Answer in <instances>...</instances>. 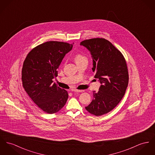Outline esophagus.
<instances>
[{"instance_id": "obj_1", "label": "esophagus", "mask_w": 155, "mask_h": 155, "mask_svg": "<svg viewBox=\"0 0 155 155\" xmlns=\"http://www.w3.org/2000/svg\"><path fill=\"white\" fill-rule=\"evenodd\" d=\"M74 92H77V93H83L84 91V90H74Z\"/></svg>"}]
</instances>
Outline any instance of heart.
<instances>
[{
	"label": "heart",
	"mask_w": 155,
	"mask_h": 155,
	"mask_svg": "<svg viewBox=\"0 0 155 155\" xmlns=\"http://www.w3.org/2000/svg\"><path fill=\"white\" fill-rule=\"evenodd\" d=\"M74 59H75V61L77 64H78L79 62H82L83 61H87V60L86 56L84 55V54H76L75 55Z\"/></svg>",
	"instance_id": "heart-1"
}]
</instances>
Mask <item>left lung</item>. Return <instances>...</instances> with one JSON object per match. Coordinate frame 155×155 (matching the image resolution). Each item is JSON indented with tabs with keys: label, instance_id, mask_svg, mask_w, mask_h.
<instances>
[{
	"label": "left lung",
	"instance_id": "obj_1",
	"mask_svg": "<svg viewBox=\"0 0 155 155\" xmlns=\"http://www.w3.org/2000/svg\"><path fill=\"white\" fill-rule=\"evenodd\" d=\"M80 45L90 52L94 78L101 84L85 109L96 116H101L116 107L125 94L129 83L127 64L119 50L104 38L86 39Z\"/></svg>",
	"mask_w": 155,
	"mask_h": 155
}]
</instances>
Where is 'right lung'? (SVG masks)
<instances>
[{
    "instance_id": "1",
    "label": "right lung",
    "mask_w": 155,
    "mask_h": 155,
    "mask_svg": "<svg viewBox=\"0 0 155 155\" xmlns=\"http://www.w3.org/2000/svg\"><path fill=\"white\" fill-rule=\"evenodd\" d=\"M72 44L48 41L33 48L24 61L22 70L23 87L36 104L48 114L58 112L68 98V92L52 79L58 75L57 69Z\"/></svg>"
}]
</instances>
